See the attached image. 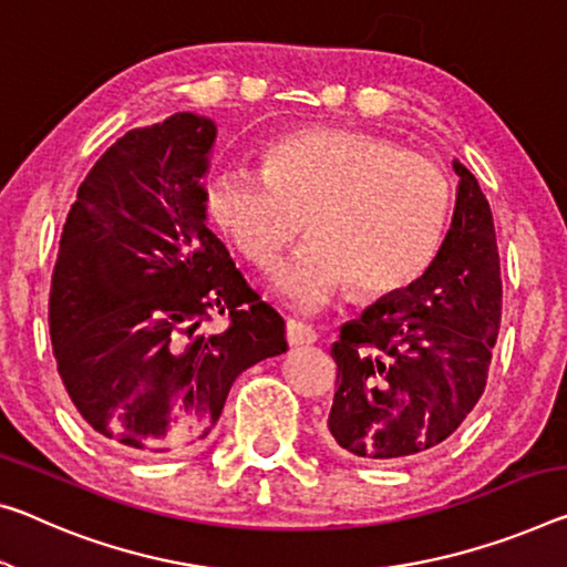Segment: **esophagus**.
<instances>
[{"instance_id":"obj_1","label":"esophagus","mask_w":567,"mask_h":567,"mask_svg":"<svg viewBox=\"0 0 567 567\" xmlns=\"http://www.w3.org/2000/svg\"><path fill=\"white\" fill-rule=\"evenodd\" d=\"M318 340V332L300 320H287V343L290 346H312Z\"/></svg>"}]
</instances>
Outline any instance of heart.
Segmentation results:
<instances>
[{
  "instance_id": "obj_1",
  "label": "heart",
  "mask_w": 567,
  "mask_h": 567,
  "mask_svg": "<svg viewBox=\"0 0 567 567\" xmlns=\"http://www.w3.org/2000/svg\"><path fill=\"white\" fill-rule=\"evenodd\" d=\"M212 219L241 257L272 267L300 231L310 239L277 269L272 290L318 310L343 290H406L442 247L452 184L434 161L346 128H305L262 148V171L219 168L206 186Z\"/></svg>"
}]
</instances>
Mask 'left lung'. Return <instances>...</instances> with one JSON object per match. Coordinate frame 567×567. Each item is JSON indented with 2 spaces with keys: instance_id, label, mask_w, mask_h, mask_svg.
<instances>
[{
  "instance_id": "1",
  "label": "left lung",
  "mask_w": 567,
  "mask_h": 567,
  "mask_svg": "<svg viewBox=\"0 0 567 567\" xmlns=\"http://www.w3.org/2000/svg\"><path fill=\"white\" fill-rule=\"evenodd\" d=\"M452 227L434 262L340 328L328 444L396 464L454 434L487 385L502 318L499 251L489 202L460 161Z\"/></svg>"
}]
</instances>
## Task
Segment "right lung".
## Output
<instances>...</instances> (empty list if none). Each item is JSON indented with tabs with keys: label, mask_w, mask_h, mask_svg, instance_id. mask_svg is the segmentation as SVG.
I'll return each instance as SVG.
<instances>
[{
	"label": "right lung",
	"mask_w": 567,
	"mask_h": 567,
	"mask_svg": "<svg viewBox=\"0 0 567 567\" xmlns=\"http://www.w3.org/2000/svg\"><path fill=\"white\" fill-rule=\"evenodd\" d=\"M217 123L174 113L133 128L95 161L62 227L50 290L58 373L90 426L136 454L196 444L241 371L287 350L206 227ZM212 311L230 328L204 337Z\"/></svg>",
	"instance_id": "right-lung-1"
}]
</instances>
